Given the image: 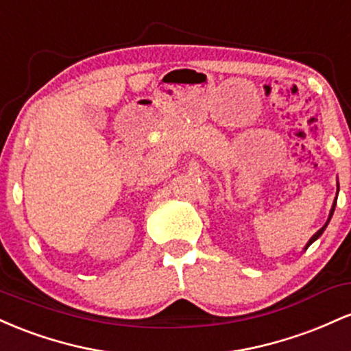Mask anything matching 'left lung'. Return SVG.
I'll use <instances>...</instances> for the list:
<instances>
[{
    "label": "left lung",
    "mask_w": 351,
    "mask_h": 351,
    "mask_svg": "<svg viewBox=\"0 0 351 351\" xmlns=\"http://www.w3.org/2000/svg\"><path fill=\"white\" fill-rule=\"evenodd\" d=\"M335 204H337V198H335V201H333V206H332V209H330V216H328L327 223H325V224H324V226H322L320 229H318V231L315 232V234H313L312 237H310V241H308L307 247H308V245H310V244H312V243H313V241H317V239H318V237H320V236H322V232H324V231H325V228H327V224L330 223V219H332V215H333V211H335ZM307 247H305V249H307Z\"/></svg>",
    "instance_id": "8db88e82"
}]
</instances>
